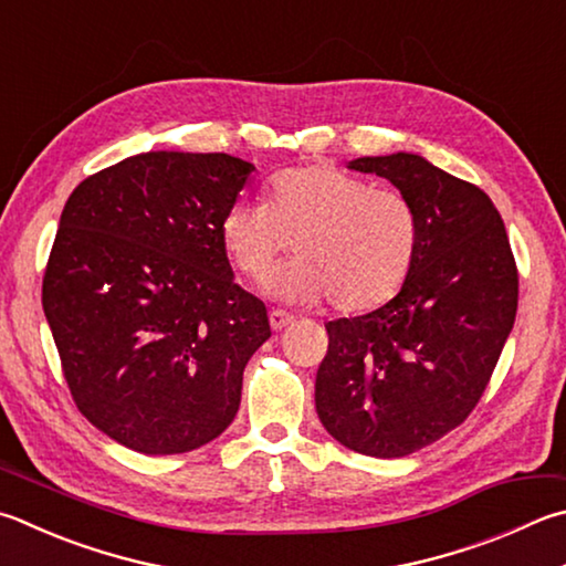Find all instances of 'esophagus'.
Masks as SVG:
<instances>
[{"instance_id":"obj_1","label":"esophagus","mask_w":566,"mask_h":566,"mask_svg":"<svg viewBox=\"0 0 566 566\" xmlns=\"http://www.w3.org/2000/svg\"><path fill=\"white\" fill-rule=\"evenodd\" d=\"M294 322L292 314H286L282 310H270V326L274 328V332H282L284 326H290Z\"/></svg>"}]
</instances>
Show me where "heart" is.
<instances>
[{
  "label": "heart",
  "mask_w": 566,
  "mask_h": 566,
  "mask_svg": "<svg viewBox=\"0 0 566 566\" xmlns=\"http://www.w3.org/2000/svg\"><path fill=\"white\" fill-rule=\"evenodd\" d=\"M300 254L270 282L290 302L328 296L338 312L388 302L418 252V214L403 195L378 190L332 166L276 172L264 202H234L220 220V244L234 272L260 282L290 250Z\"/></svg>",
  "instance_id": "obj_1"
}]
</instances>
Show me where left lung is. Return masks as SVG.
I'll use <instances>...</instances> for the list:
<instances>
[{
    "label": "left lung",
    "mask_w": 566,
    "mask_h": 566,
    "mask_svg": "<svg viewBox=\"0 0 566 566\" xmlns=\"http://www.w3.org/2000/svg\"><path fill=\"white\" fill-rule=\"evenodd\" d=\"M348 168L396 185L418 214L408 280L376 312L326 324L316 413L348 450L403 458L465 420L488 388L517 314V264L478 185L413 153Z\"/></svg>",
    "instance_id": "obj_1"
}]
</instances>
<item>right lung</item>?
Returning <instances> with one entry per match:
<instances>
[{
	"instance_id": "add662e5",
	"label": "right lung",
	"mask_w": 566,
	"mask_h": 566,
	"mask_svg": "<svg viewBox=\"0 0 566 566\" xmlns=\"http://www.w3.org/2000/svg\"><path fill=\"white\" fill-rule=\"evenodd\" d=\"M252 172L228 153L150 150L86 178L61 212L41 286L61 368L81 413L136 453L218 438L272 336L220 244Z\"/></svg>"
}]
</instances>
